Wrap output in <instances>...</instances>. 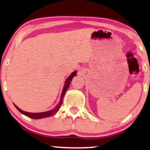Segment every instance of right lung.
Instances as JSON below:
<instances>
[{"instance_id": "obj_1", "label": "right lung", "mask_w": 150, "mask_h": 150, "mask_svg": "<svg viewBox=\"0 0 150 150\" xmlns=\"http://www.w3.org/2000/svg\"><path fill=\"white\" fill-rule=\"evenodd\" d=\"M76 75V71H74L73 73H72L67 78V79L66 80V82H65V84L64 86V88H63L62 93L60 101H59V104H58L57 106L55 107V108H54L53 110H51L50 111H47V112H40V113H29V112H24V111L21 110L20 109L18 108V107L16 106V105H15V107L17 108V110H18L19 112H21L22 114L26 115V117L31 118V119H43V118L49 117H51V116L54 115V114L57 113V111L59 110V107H60V106L62 105V104L63 97L64 96V94H65V93H66L67 90L68 89L69 87L70 83H71V81L72 80V79H73V77L75 76Z\"/></svg>"}]
</instances>
